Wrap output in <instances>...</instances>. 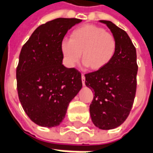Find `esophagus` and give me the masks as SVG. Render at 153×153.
I'll return each instance as SVG.
<instances>
[{
  "instance_id": "1",
  "label": "esophagus",
  "mask_w": 153,
  "mask_h": 153,
  "mask_svg": "<svg viewBox=\"0 0 153 153\" xmlns=\"http://www.w3.org/2000/svg\"><path fill=\"white\" fill-rule=\"evenodd\" d=\"M82 83H83V86H85V76H84V74H82Z\"/></svg>"
}]
</instances>
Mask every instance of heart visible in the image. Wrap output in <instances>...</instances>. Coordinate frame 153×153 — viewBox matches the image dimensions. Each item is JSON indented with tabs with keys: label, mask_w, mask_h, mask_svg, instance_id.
<instances>
[{
	"label": "heart",
	"mask_w": 153,
	"mask_h": 153,
	"mask_svg": "<svg viewBox=\"0 0 153 153\" xmlns=\"http://www.w3.org/2000/svg\"><path fill=\"white\" fill-rule=\"evenodd\" d=\"M60 50L65 63L74 66L79 60L93 71H97L109 65L117 51L115 36L102 27L84 25L71 32L70 39L61 42Z\"/></svg>",
	"instance_id": "obj_1"
}]
</instances>
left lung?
<instances>
[{"label": "left lung", "instance_id": "obj_1", "mask_svg": "<svg viewBox=\"0 0 153 153\" xmlns=\"http://www.w3.org/2000/svg\"><path fill=\"white\" fill-rule=\"evenodd\" d=\"M106 24L117 41V51L105 68L85 74V84L94 93L89 111L92 121L101 129L123 124L129 115L137 88V54L126 32L112 22Z\"/></svg>", "mask_w": 153, "mask_h": 153}]
</instances>
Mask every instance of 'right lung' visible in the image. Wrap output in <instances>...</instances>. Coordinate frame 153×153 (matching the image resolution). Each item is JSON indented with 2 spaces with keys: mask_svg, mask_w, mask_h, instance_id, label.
Masks as SVG:
<instances>
[{
  "mask_svg": "<svg viewBox=\"0 0 153 153\" xmlns=\"http://www.w3.org/2000/svg\"><path fill=\"white\" fill-rule=\"evenodd\" d=\"M79 19L58 18L40 25L23 46L16 68L17 91L23 109L42 127L61 123L70 101L82 88L81 73L62 64L60 45Z\"/></svg>",
  "mask_w": 153,
  "mask_h": 153,
  "instance_id": "1",
  "label": "right lung"
}]
</instances>
